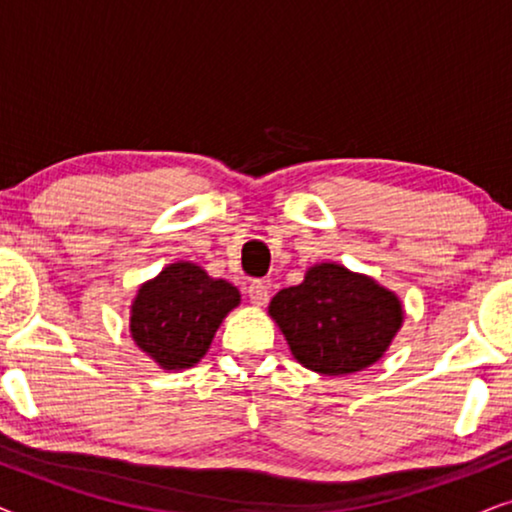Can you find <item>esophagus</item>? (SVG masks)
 I'll use <instances>...</instances> for the list:
<instances>
[{"mask_svg": "<svg viewBox=\"0 0 512 512\" xmlns=\"http://www.w3.org/2000/svg\"><path fill=\"white\" fill-rule=\"evenodd\" d=\"M247 293H249V300L254 305H265V303H268V298H270L268 284L261 282V279H254V282L247 286Z\"/></svg>", "mask_w": 512, "mask_h": 512, "instance_id": "1", "label": "esophagus"}]
</instances>
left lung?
<instances>
[{
  "mask_svg": "<svg viewBox=\"0 0 512 512\" xmlns=\"http://www.w3.org/2000/svg\"><path fill=\"white\" fill-rule=\"evenodd\" d=\"M270 314L305 368L347 375L387 352L403 321L401 300L370 277L321 263L303 284L272 298Z\"/></svg>",
  "mask_w": 512,
  "mask_h": 512,
  "instance_id": "obj_1",
  "label": "left lung"
}]
</instances>
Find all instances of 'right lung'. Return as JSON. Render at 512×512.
<instances>
[{
	"mask_svg": "<svg viewBox=\"0 0 512 512\" xmlns=\"http://www.w3.org/2000/svg\"><path fill=\"white\" fill-rule=\"evenodd\" d=\"M240 291L193 263H172L139 289L132 305V338L165 370L191 368L212 345Z\"/></svg>",
	"mask_w": 512,
	"mask_h": 512,
	"instance_id": "right-lung-1",
	"label": "right lung"
}]
</instances>
